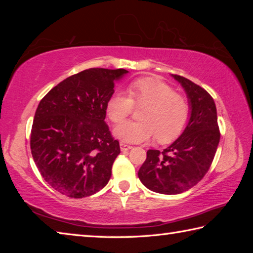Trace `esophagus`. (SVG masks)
I'll list each match as a JSON object with an SVG mask.
<instances>
[{"label":"esophagus","instance_id":"esophagus-1","mask_svg":"<svg viewBox=\"0 0 253 253\" xmlns=\"http://www.w3.org/2000/svg\"><path fill=\"white\" fill-rule=\"evenodd\" d=\"M132 146H130V145L128 144H125V143H121V149L123 152H126V151H129V149H131Z\"/></svg>","mask_w":253,"mask_h":253}]
</instances>
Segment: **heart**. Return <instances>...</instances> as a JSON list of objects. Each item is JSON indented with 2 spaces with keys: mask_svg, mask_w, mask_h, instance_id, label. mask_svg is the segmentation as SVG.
<instances>
[{
  "mask_svg": "<svg viewBox=\"0 0 253 253\" xmlns=\"http://www.w3.org/2000/svg\"><path fill=\"white\" fill-rule=\"evenodd\" d=\"M128 93L116 91L106 104L107 116L115 124L125 119L135 105H146L140 121H127L115 127L114 134L123 142L140 143L157 136L163 144L182 134L190 119V105L172 85L156 77H143L128 84Z\"/></svg>",
  "mask_w": 253,
  "mask_h": 253,
  "instance_id": "obj_1",
  "label": "heart"
}]
</instances>
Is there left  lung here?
Instances as JSON below:
<instances>
[{
    "mask_svg": "<svg viewBox=\"0 0 253 253\" xmlns=\"http://www.w3.org/2000/svg\"><path fill=\"white\" fill-rule=\"evenodd\" d=\"M185 90L191 116L183 134L164 151L148 149L138 170L145 186L161 194H179L196 185L211 166L220 142L216 107L211 95L182 76H173Z\"/></svg>",
    "mask_w": 253,
    "mask_h": 253,
    "instance_id": "8db88e82",
    "label": "left lung"
}]
</instances>
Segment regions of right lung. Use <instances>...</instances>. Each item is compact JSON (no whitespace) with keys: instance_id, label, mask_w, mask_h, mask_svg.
Here are the masks:
<instances>
[{"instance_id":"add662e5","label":"right lung","mask_w":253,"mask_h":253,"mask_svg":"<svg viewBox=\"0 0 253 253\" xmlns=\"http://www.w3.org/2000/svg\"><path fill=\"white\" fill-rule=\"evenodd\" d=\"M125 69L91 68L68 77L42 98L30 146L44 181L74 199L105 187L121 153L105 122L106 104Z\"/></svg>"}]
</instances>
